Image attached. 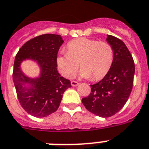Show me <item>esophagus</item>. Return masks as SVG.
I'll list each match as a JSON object with an SVG mask.
<instances>
[{"label": "esophagus", "mask_w": 149, "mask_h": 149, "mask_svg": "<svg viewBox=\"0 0 149 149\" xmlns=\"http://www.w3.org/2000/svg\"><path fill=\"white\" fill-rule=\"evenodd\" d=\"M71 84H72V87H76V86H77V85H78V84H79V83H78V82L74 81H72Z\"/></svg>", "instance_id": "1"}]
</instances>
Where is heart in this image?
<instances>
[{"label":"heart","mask_w":149,"mask_h":149,"mask_svg":"<svg viewBox=\"0 0 149 149\" xmlns=\"http://www.w3.org/2000/svg\"><path fill=\"white\" fill-rule=\"evenodd\" d=\"M113 61V50L105 42H98L88 38H79L69 42L67 52L56 58V65L60 73L66 78L75 75L79 63L82 68L80 76L94 81L100 80L110 71Z\"/></svg>","instance_id":"obj_1"}]
</instances>
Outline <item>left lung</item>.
Here are the masks:
<instances>
[{
    "mask_svg": "<svg viewBox=\"0 0 149 149\" xmlns=\"http://www.w3.org/2000/svg\"><path fill=\"white\" fill-rule=\"evenodd\" d=\"M113 50V61L110 71L98 83L91 86L89 96L82 99L85 108L100 117H110L120 111L129 99L133 85L135 64L123 42L107 36Z\"/></svg>",
    "mask_w": 149,
    "mask_h": 149,
    "instance_id": "1",
    "label": "left lung"
}]
</instances>
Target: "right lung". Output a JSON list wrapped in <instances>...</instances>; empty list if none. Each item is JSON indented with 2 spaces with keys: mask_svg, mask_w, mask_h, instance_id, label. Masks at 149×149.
Returning a JSON list of instances; mask_svg holds the SVG:
<instances>
[{
  "mask_svg": "<svg viewBox=\"0 0 149 149\" xmlns=\"http://www.w3.org/2000/svg\"><path fill=\"white\" fill-rule=\"evenodd\" d=\"M64 40L60 35L44 34L30 39L19 49L13 65V80L17 97L28 113L42 118L59 107L64 92L72 87L71 81L58 72L56 58ZM35 61L40 68L36 77L22 71L24 61Z\"/></svg>",
  "mask_w": 149,
  "mask_h": 149,
  "instance_id": "add662e5",
  "label": "right lung"
}]
</instances>
